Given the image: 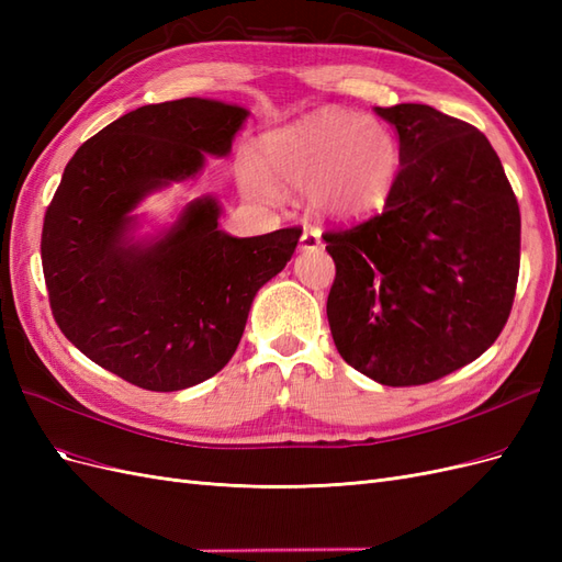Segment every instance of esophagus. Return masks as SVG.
Returning a JSON list of instances; mask_svg holds the SVG:
<instances>
[{
  "mask_svg": "<svg viewBox=\"0 0 562 562\" xmlns=\"http://www.w3.org/2000/svg\"><path fill=\"white\" fill-rule=\"evenodd\" d=\"M300 246H302V250H316V248H321V232L314 229V227H304Z\"/></svg>",
  "mask_w": 562,
  "mask_h": 562,
  "instance_id": "34e87169",
  "label": "esophagus"
}]
</instances>
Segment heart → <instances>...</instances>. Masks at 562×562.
Segmentation results:
<instances>
[{"label":"heart","mask_w":562,"mask_h":562,"mask_svg":"<svg viewBox=\"0 0 562 562\" xmlns=\"http://www.w3.org/2000/svg\"><path fill=\"white\" fill-rule=\"evenodd\" d=\"M262 170L244 161L239 180L252 199H274V184L307 190L314 206L333 217H366L384 206L398 168V147L372 119L323 110L271 131L260 145Z\"/></svg>","instance_id":"obj_1"}]
</instances>
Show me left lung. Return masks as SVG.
<instances>
[{
	"label": "left lung",
	"instance_id": "1",
	"mask_svg": "<svg viewBox=\"0 0 562 562\" xmlns=\"http://www.w3.org/2000/svg\"><path fill=\"white\" fill-rule=\"evenodd\" d=\"M398 131L384 211L323 234L342 359L386 386L429 384L495 342L514 307L520 211L485 135L429 105L375 108Z\"/></svg>",
	"mask_w": 562,
	"mask_h": 562
}]
</instances>
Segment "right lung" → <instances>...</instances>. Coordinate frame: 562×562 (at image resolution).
Masks as SVG:
<instances>
[{
    "mask_svg": "<svg viewBox=\"0 0 562 562\" xmlns=\"http://www.w3.org/2000/svg\"><path fill=\"white\" fill-rule=\"evenodd\" d=\"M248 112L203 98L133 110L67 161L42 229L50 314L70 342L147 391L223 370L255 293L291 260L300 227L234 239L215 199H194L161 239L133 244L131 211L168 182L225 157Z\"/></svg>",
    "mask_w": 562,
    "mask_h": 562,
    "instance_id": "1",
    "label": "right lung"
}]
</instances>
